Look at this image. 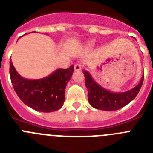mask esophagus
Returning <instances> with one entry per match:
<instances>
[{
  "instance_id": "esophagus-1",
  "label": "esophagus",
  "mask_w": 153,
  "mask_h": 153,
  "mask_svg": "<svg viewBox=\"0 0 153 153\" xmlns=\"http://www.w3.org/2000/svg\"><path fill=\"white\" fill-rule=\"evenodd\" d=\"M82 67H81V64L79 63H76L74 64V70H80Z\"/></svg>"
}]
</instances>
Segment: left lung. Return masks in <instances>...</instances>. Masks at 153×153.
<instances>
[{"label":"left lung","instance_id":"obj_1","mask_svg":"<svg viewBox=\"0 0 153 153\" xmlns=\"http://www.w3.org/2000/svg\"><path fill=\"white\" fill-rule=\"evenodd\" d=\"M85 76V84L88 90V100L93 108L104 111L117 110L134 100L143 85L144 75L140 83L134 88L124 93H112L102 88L93 80L86 70H83Z\"/></svg>","mask_w":153,"mask_h":153}]
</instances>
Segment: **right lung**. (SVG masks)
Returning a JSON list of instances; mask_svg holds the SVG:
<instances>
[{
    "label": "right lung",
    "instance_id": "1",
    "mask_svg": "<svg viewBox=\"0 0 153 153\" xmlns=\"http://www.w3.org/2000/svg\"><path fill=\"white\" fill-rule=\"evenodd\" d=\"M74 69V66L58 69L47 77L32 80L21 77L10 60V76L13 89L24 104L36 111L50 113L63 106L65 88Z\"/></svg>",
    "mask_w": 153,
    "mask_h": 153
}]
</instances>
